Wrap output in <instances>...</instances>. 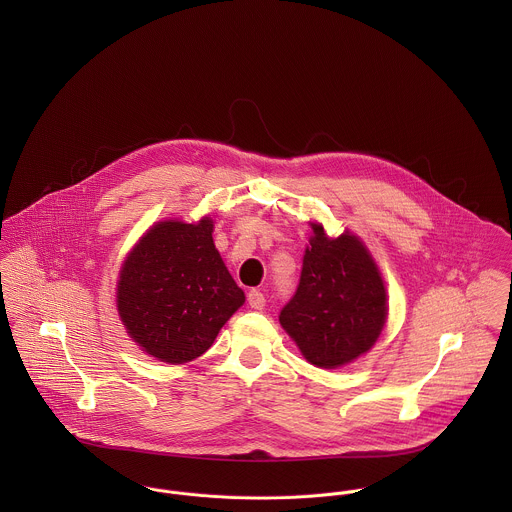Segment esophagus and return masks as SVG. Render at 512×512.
<instances>
[{"label":"esophagus","instance_id":"esophagus-1","mask_svg":"<svg viewBox=\"0 0 512 512\" xmlns=\"http://www.w3.org/2000/svg\"><path fill=\"white\" fill-rule=\"evenodd\" d=\"M246 297H248V303H250V307H252V309H264V305H266V297H264V293L260 292V290L252 288Z\"/></svg>","mask_w":512,"mask_h":512}]
</instances>
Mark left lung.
<instances>
[{"label": "left lung", "mask_w": 512, "mask_h": 512, "mask_svg": "<svg viewBox=\"0 0 512 512\" xmlns=\"http://www.w3.org/2000/svg\"><path fill=\"white\" fill-rule=\"evenodd\" d=\"M311 246L282 327L311 365L337 368L365 355L386 319V290L363 242L345 232L327 238L313 224Z\"/></svg>", "instance_id": "1"}]
</instances>
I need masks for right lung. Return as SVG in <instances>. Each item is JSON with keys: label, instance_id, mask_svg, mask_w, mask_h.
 <instances>
[{"label": "right lung", "instance_id": "add662e5", "mask_svg": "<svg viewBox=\"0 0 512 512\" xmlns=\"http://www.w3.org/2000/svg\"><path fill=\"white\" fill-rule=\"evenodd\" d=\"M244 303L213 242V220L155 224L122 266L118 311L147 355L181 365L201 357Z\"/></svg>", "mask_w": 512, "mask_h": 512}]
</instances>
